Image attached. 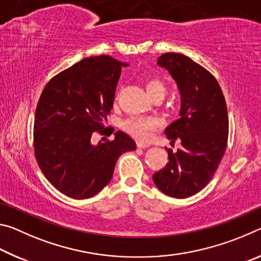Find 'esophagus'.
Here are the masks:
<instances>
[{
  "label": "esophagus",
  "mask_w": 261,
  "mask_h": 261,
  "mask_svg": "<svg viewBox=\"0 0 261 261\" xmlns=\"http://www.w3.org/2000/svg\"><path fill=\"white\" fill-rule=\"evenodd\" d=\"M137 147H138V148H146V147H148V145H145V144H141V143H137Z\"/></svg>",
  "instance_id": "esophagus-1"
}]
</instances>
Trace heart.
<instances>
[{"mask_svg":"<svg viewBox=\"0 0 261 261\" xmlns=\"http://www.w3.org/2000/svg\"><path fill=\"white\" fill-rule=\"evenodd\" d=\"M146 90L151 98H165L167 93L166 85L160 79L152 78L146 83ZM161 126V122L154 117H132L123 123V130L129 134L135 139L146 143L152 138L153 131L158 130Z\"/></svg>","mask_w":261,"mask_h":261,"instance_id":"b5f03b06","label":"heart"}]
</instances>
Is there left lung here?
Masks as SVG:
<instances>
[{
    "instance_id": "left-lung-1",
    "label": "left lung",
    "mask_w": 261,
    "mask_h": 261,
    "mask_svg": "<svg viewBox=\"0 0 261 261\" xmlns=\"http://www.w3.org/2000/svg\"><path fill=\"white\" fill-rule=\"evenodd\" d=\"M177 84L179 118L165 134L182 148L168 149L169 162L153 174L156 188L167 196L188 198L204 189L213 177L226 152L228 112L219 83L205 68L183 54L166 53L158 59Z\"/></svg>"
}]
</instances>
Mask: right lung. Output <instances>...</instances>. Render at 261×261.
I'll return each mask as SVG.
<instances>
[{"label": "right lung", "instance_id": "right-lung-1", "mask_svg": "<svg viewBox=\"0 0 261 261\" xmlns=\"http://www.w3.org/2000/svg\"><path fill=\"white\" fill-rule=\"evenodd\" d=\"M127 65L108 55L86 57L43 88L34 116V154L45 177L65 196L93 197L110 182L118 158L137 148L122 131L107 143L91 141L103 129Z\"/></svg>", "mask_w": 261, "mask_h": 261}]
</instances>
